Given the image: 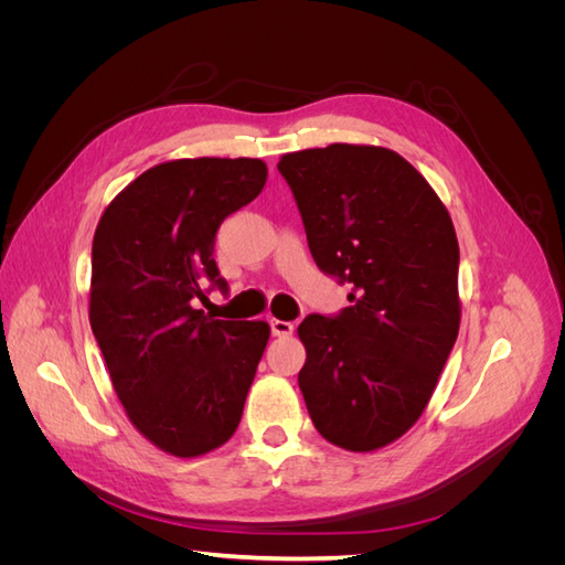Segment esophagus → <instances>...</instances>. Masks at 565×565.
<instances>
[{
	"instance_id": "esophagus-1",
	"label": "esophagus",
	"mask_w": 565,
	"mask_h": 565,
	"mask_svg": "<svg viewBox=\"0 0 565 565\" xmlns=\"http://www.w3.org/2000/svg\"><path fill=\"white\" fill-rule=\"evenodd\" d=\"M270 330H273V337H292L295 332V324L289 320H270Z\"/></svg>"
}]
</instances>
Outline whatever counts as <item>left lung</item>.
Wrapping results in <instances>:
<instances>
[{
    "label": "left lung",
    "mask_w": 565,
    "mask_h": 565,
    "mask_svg": "<svg viewBox=\"0 0 565 565\" xmlns=\"http://www.w3.org/2000/svg\"><path fill=\"white\" fill-rule=\"evenodd\" d=\"M320 270L351 282L334 318L306 316L299 388L318 434L351 452L422 417L459 332V245L434 188L398 152L332 143L278 162Z\"/></svg>",
    "instance_id": "1"
}]
</instances>
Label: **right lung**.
Wrapping results in <instances>:
<instances>
[{
	"mask_svg": "<svg viewBox=\"0 0 565 565\" xmlns=\"http://www.w3.org/2000/svg\"><path fill=\"white\" fill-rule=\"evenodd\" d=\"M266 177L252 158L169 160L117 193L96 226L92 330L129 422L167 455H207L241 424L270 328L214 320L193 299L204 278L228 287L212 259L216 231Z\"/></svg>",
	"mask_w": 565,
	"mask_h": 565,
	"instance_id": "add662e5",
	"label": "right lung"
}]
</instances>
